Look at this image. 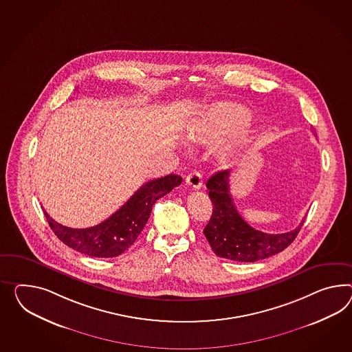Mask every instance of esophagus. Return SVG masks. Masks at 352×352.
Returning <instances> with one entry per match:
<instances>
[{
    "label": "esophagus",
    "mask_w": 352,
    "mask_h": 352,
    "mask_svg": "<svg viewBox=\"0 0 352 352\" xmlns=\"http://www.w3.org/2000/svg\"><path fill=\"white\" fill-rule=\"evenodd\" d=\"M186 185L190 186L191 189L197 190L200 189L203 186V181H201V173L200 172L192 171L190 172L186 177Z\"/></svg>",
    "instance_id": "esophagus-1"
}]
</instances>
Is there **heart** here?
<instances>
[{"label":"heart","instance_id":"b5f03b06","mask_svg":"<svg viewBox=\"0 0 352 352\" xmlns=\"http://www.w3.org/2000/svg\"><path fill=\"white\" fill-rule=\"evenodd\" d=\"M248 120V115L240 107L230 104L221 106L194 124L190 139L200 144H213L226 134L245 126ZM230 153L231 149L226 148L223 158H228Z\"/></svg>","mask_w":352,"mask_h":352}]
</instances>
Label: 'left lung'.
<instances>
[{"mask_svg":"<svg viewBox=\"0 0 352 352\" xmlns=\"http://www.w3.org/2000/svg\"><path fill=\"white\" fill-rule=\"evenodd\" d=\"M230 171L217 172L207 181L213 204L212 217L204 228L208 243L217 256L236 261H256L285 250L296 239L300 225L285 234H265L243 221L230 194Z\"/></svg>","mask_w":352,"mask_h":352,"instance_id":"8db88e82","label":"left lung"}]
</instances>
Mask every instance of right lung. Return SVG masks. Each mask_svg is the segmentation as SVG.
Listing matches in <instances>:
<instances>
[{"label":"right lung","mask_w":352,"mask_h":352,"mask_svg":"<svg viewBox=\"0 0 352 352\" xmlns=\"http://www.w3.org/2000/svg\"><path fill=\"white\" fill-rule=\"evenodd\" d=\"M181 182L182 177L177 175L148 181L112 216L89 228H70L56 222L47 212L45 216L54 234L69 248L89 256L113 258L135 243L154 203Z\"/></svg>","instance_id":"1"}]
</instances>
